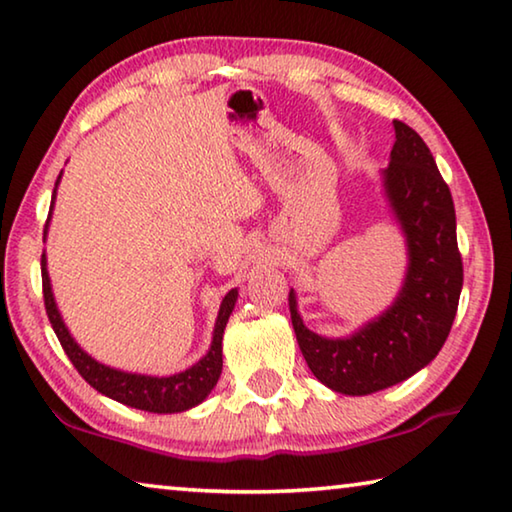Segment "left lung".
I'll return each mask as SVG.
<instances>
[{
	"label": "left lung",
	"mask_w": 512,
	"mask_h": 512,
	"mask_svg": "<svg viewBox=\"0 0 512 512\" xmlns=\"http://www.w3.org/2000/svg\"><path fill=\"white\" fill-rule=\"evenodd\" d=\"M391 162L381 187L406 244L404 282L391 307L341 339L302 323L289 291L291 323L314 377L343 395H370L409 379L436 359L452 329L463 289L456 212L449 187L422 137L393 121Z\"/></svg>",
	"instance_id": "1"
}]
</instances>
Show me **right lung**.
Returning a JSON list of instances; mask_svg holds the SVG:
<instances>
[{
    "mask_svg": "<svg viewBox=\"0 0 512 512\" xmlns=\"http://www.w3.org/2000/svg\"><path fill=\"white\" fill-rule=\"evenodd\" d=\"M63 176V171H60ZM60 176L54 187V198H51V210L56 203V189L60 183ZM51 219V212H49ZM49 221L45 225V239H47ZM42 293H45V309L49 316V323L54 327L60 345H63L69 361L74 363V368L79 370V375L88 381L92 388H97L101 395L110 397L119 404L131 406V409L149 411V413H183L194 409L201 404L207 395L212 393L216 381L221 377L223 370V329L228 325V318L235 309V302L239 291L232 289L228 296L223 298L219 316L214 323L212 345L194 366H189L183 372L169 377H155V375H140V372H126L119 368H110L106 363L90 357L79 343L74 341V336L69 334L63 316H60L58 305L54 300V291H51V280L47 271V255L42 253Z\"/></svg>",
    "mask_w": 512,
    "mask_h": 512,
    "instance_id": "right-lung-1",
    "label": "right lung"
}]
</instances>
